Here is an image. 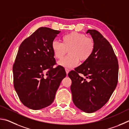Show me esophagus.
<instances>
[{"instance_id": "esophagus-1", "label": "esophagus", "mask_w": 129, "mask_h": 129, "mask_svg": "<svg viewBox=\"0 0 129 129\" xmlns=\"http://www.w3.org/2000/svg\"><path fill=\"white\" fill-rule=\"evenodd\" d=\"M65 70H66V74H68V73H69V71H70V70H69V69H67V68H66V69H65Z\"/></svg>"}]
</instances>
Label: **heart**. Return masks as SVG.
I'll list each match as a JSON object with an SVG mask.
<instances>
[{
  "label": "heart",
  "instance_id": "1",
  "mask_svg": "<svg viewBox=\"0 0 129 129\" xmlns=\"http://www.w3.org/2000/svg\"><path fill=\"white\" fill-rule=\"evenodd\" d=\"M54 56L62 59L68 50L69 55L59 62V64L67 68H73L79 60L82 62L88 59L94 48L93 40L85 37L84 34L73 31L63 37V44L54 40L51 45Z\"/></svg>",
  "mask_w": 129,
  "mask_h": 129
}]
</instances>
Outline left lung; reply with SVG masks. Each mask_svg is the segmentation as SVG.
Segmentation results:
<instances>
[{"label": "left lung", "mask_w": 129, "mask_h": 129, "mask_svg": "<svg viewBox=\"0 0 129 129\" xmlns=\"http://www.w3.org/2000/svg\"><path fill=\"white\" fill-rule=\"evenodd\" d=\"M87 33L94 41L93 53L68 76L74 104L85 113H93L108 102L116 89L118 63L111 45L99 31L89 29Z\"/></svg>", "instance_id": "8db88e82"}]
</instances>
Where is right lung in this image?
<instances>
[{"label":"right lung","mask_w":129,"mask_h":129,"mask_svg":"<svg viewBox=\"0 0 129 129\" xmlns=\"http://www.w3.org/2000/svg\"><path fill=\"white\" fill-rule=\"evenodd\" d=\"M60 31L41 27L20 45L13 66V84L20 100L25 107L39 110L55 99L61 81L66 76L56 61L52 42Z\"/></svg>","instance_id":"right-lung-1"}]
</instances>
